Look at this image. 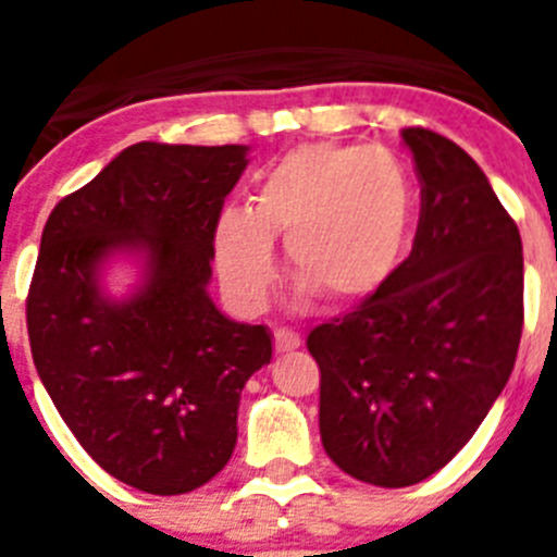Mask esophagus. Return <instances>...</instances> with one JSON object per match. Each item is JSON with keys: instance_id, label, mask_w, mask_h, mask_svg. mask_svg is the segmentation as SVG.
Returning <instances> with one entry per match:
<instances>
[{"instance_id": "34e87169", "label": "esophagus", "mask_w": 557, "mask_h": 557, "mask_svg": "<svg viewBox=\"0 0 557 557\" xmlns=\"http://www.w3.org/2000/svg\"><path fill=\"white\" fill-rule=\"evenodd\" d=\"M273 339H275V351H295V348L301 346V334L289 332V329H275Z\"/></svg>"}]
</instances>
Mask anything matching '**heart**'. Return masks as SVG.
<instances>
[{"label":"heart","instance_id":"b5f03b06","mask_svg":"<svg viewBox=\"0 0 557 557\" xmlns=\"http://www.w3.org/2000/svg\"><path fill=\"white\" fill-rule=\"evenodd\" d=\"M412 211V178L393 152L301 145L262 172L253 203L218 214V273L236 304L262 307L284 236L295 284L332 307L366 301L401 262Z\"/></svg>","mask_w":557,"mask_h":557}]
</instances>
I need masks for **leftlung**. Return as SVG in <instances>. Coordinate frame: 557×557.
Segmentation results:
<instances>
[{
  "label": "left lung",
  "instance_id": "left-lung-1",
  "mask_svg": "<svg viewBox=\"0 0 557 557\" xmlns=\"http://www.w3.org/2000/svg\"><path fill=\"white\" fill-rule=\"evenodd\" d=\"M421 181L412 253L371 298L314 326L321 441L354 480L405 488L469 444L508 385L524 323L521 236L455 141L405 127Z\"/></svg>",
  "mask_w": 557,
  "mask_h": 557
}]
</instances>
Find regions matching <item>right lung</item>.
<instances>
[{
  "label": "right lung",
  "mask_w": 557,
  "mask_h": 557,
  "mask_svg": "<svg viewBox=\"0 0 557 557\" xmlns=\"http://www.w3.org/2000/svg\"><path fill=\"white\" fill-rule=\"evenodd\" d=\"M248 147L139 141L52 209L27 295L33 362L83 449L145 494L223 471L250 376L273 334L211 301L214 225ZM113 255L140 262L125 299L101 287Z\"/></svg>",
  "instance_id": "obj_1"
}]
</instances>
